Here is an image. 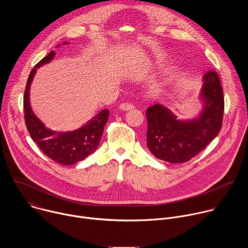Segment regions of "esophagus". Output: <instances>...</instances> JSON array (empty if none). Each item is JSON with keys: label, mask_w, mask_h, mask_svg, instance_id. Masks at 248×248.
<instances>
[{"label": "esophagus", "mask_w": 248, "mask_h": 248, "mask_svg": "<svg viewBox=\"0 0 248 248\" xmlns=\"http://www.w3.org/2000/svg\"><path fill=\"white\" fill-rule=\"evenodd\" d=\"M120 109L124 110V111H128V110H132L134 109V105L132 103H128V102H125V103H122L120 105Z\"/></svg>", "instance_id": "1"}]
</instances>
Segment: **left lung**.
Returning a JSON list of instances; mask_svg holds the SVG:
<instances>
[{
    "instance_id": "obj_1",
    "label": "left lung",
    "mask_w": 248,
    "mask_h": 248,
    "mask_svg": "<svg viewBox=\"0 0 248 248\" xmlns=\"http://www.w3.org/2000/svg\"><path fill=\"white\" fill-rule=\"evenodd\" d=\"M203 79L201 97L205 106L199 118L181 122L160 104L146 110L147 147L157 159L174 164L187 162L218 135L225 109L223 88L213 69L205 73Z\"/></svg>"
}]
</instances>
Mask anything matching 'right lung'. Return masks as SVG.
Wrapping results in <instances>:
<instances>
[{"label": "right lung", "mask_w": 248, "mask_h": 248, "mask_svg": "<svg viewBox=\"0 0 248 248\" xmlns=\"http://www.w3.org/2000/svg\"><path fill=\"white\" fill-rule=\"evenodd\" d=\"M54 56L55 52L52 51L31 70L23 96L24 120L31 138L37 143L41 151L53 161L67 166L84 160L96 151L103 134L104 126L108 122L109 111L107 109L101 111L87 124L74 131L57 133L46 128L30 108L29 86L36 68L49 62Z\"/></svg>", "instance_id": "1"}]
</instances>
